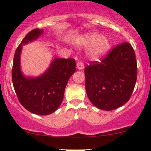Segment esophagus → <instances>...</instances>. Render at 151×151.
<instances>
[{
	"mask_svg": "<svg viewBox=\"0 0 151 151\" xmlns=\"http://www.w3.org/2000/svg\"><path fill=\"white\" fill-rule=\"evenodd\" d=\"M77 68H78V69H80V70L83 69V68H84V63H83L82 60H80V61L77 62Z\"/></svg>",
	"mask_w": 151,
	"mask_h": 151,
	"instance_id": "34e87169",
	"label": "esophagus"
}]
</instances>
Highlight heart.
Here are the masks:
<instances>
[{"mask_svg":"<svg viewBox=\"0 0 151 151\" xmlns=\"http://www.w3.org/2000/svg\"><path fill=\"white\" fill-rule=\"evenodd\" d=\"M79 42L85 46H91L88 55L91 58L96 59L104 55L109 50L111 43L106 36H100L97 33L85 35L79 39Z\"/></svg>","mask_w":151,"mask_h":151,"instance_id":"heart-1","label":"heart"}]
</instances>
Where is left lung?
I'll use <instances>...</instances> for the list:
<instances>
[{"label":"left lung","instance_id":"left-lung-1","mask_svg":"<svg viewBox=\"0 0 151 151\" xmlns=\"http://www.w3.org/2000/svg\"><path fill=\"white\" fill-rule=\"evenodd\" d=\"M87 95L94 106L112 110L125 104L134 89L137 77L136 55L132 45L123 42L101 60L85 68Z\"/></svg>","mask_w":151,"mask_h":151}]
</instances>
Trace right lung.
Instances as JSON below:
<instances>
[{
    "instance_id": "add662e5",
    "label": "right lung",
    "mask_w": 151,
    "mask_h": 151,
    "mask_svg": "<svg viewBox=\"0 0 151 151\" xmlns=\"http://www.w3.org/2000/svg\"><path fill=\"white\" fill-rule=\"evenodd\" d=\"M42 33V30L33 29L17 48L12 66V83L18 100L27 110L47 115L54 112L61 104L68 79L76 71V62L73 58H55L40 77H24L19 65L22 45L36 39Z\"/></svg>"
}]
</instances>
